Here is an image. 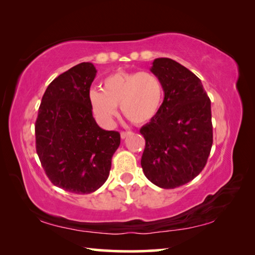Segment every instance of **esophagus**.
Wrapping results in <instances>:
<instances>
[{
    "mask_svg": "<svg viewBox=\"0 0 255 255\" xmlns=\"http://www.w3.org/2000/svg\"><path fill=\"white\" fill-rule=\"evenodd\" d=\"M131 135V131H122L120 132V136H122L123 139H125V138H127L128 136Z\"/></svg>",
    "mask_w": 255,
    "mask_h": 255,
    "instance_id": "obj_1",
    "label": "esophagus"
}]
</instances>
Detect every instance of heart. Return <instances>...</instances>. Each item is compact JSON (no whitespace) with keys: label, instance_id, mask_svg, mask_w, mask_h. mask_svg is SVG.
<instances>
[{"label":"heart","instance_id":"b5f03b06","mask_svg":"<svg viewBox=\"0 0 255 255\" xmlns=\"http://www.w3.org/2000/svg\"><path fill=\"white\" fill-rule=\"evenodd\" d=\"M164 96L161 80L152 72H115L101 82V91L89 94L94 115L111 125L120 105L123 115L135 125L152 120L161 108Z\"/></svg>","mask_w":255,"mask_h":255}]
</instances>
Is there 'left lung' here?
<instances>
[{
  "label": "left lung",
  "instance_id": "1",
  "mask_svg": "<svg viewBox=\"0 0 255 255\" xmlns=\"http://www.w3.org/2000/svg\"><path fill=\"white\" fill-rule=\"evenodd\" d=\"M150 72L161 80L164 100L140 128L145 138L141 167L150 182L174 189L204 170L213 146L210 99L199 77L171 58L154 59Z\"/></svg>",
  "mask_w": 255,
  "mask_h": 255
}]
</instances>
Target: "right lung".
<instances>
[{"mask_svg":"<svg viewBox=\"0 0 255 255\" xmlns=\"http://www.w3.org/2000/svg\"><path fill=\"white\" fill-rule=\"evenodd\" d=\"M97 70L81 63L56 77L41 99L34 125L36 150L56 187L77 195L94 192L106 182L120 133L98 126L90 88Z\"/></svg>","mask_w":255,"mask_h":255,"instance_id":"1","label":"right lung"}]
</instances>
